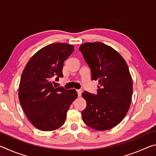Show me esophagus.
Instances as JSON below:
<instances>
[{
  "mask_svg": "<svg viewBox=\"0 0 156 156\" xmlns=\"http://www.w3.org/2000/svg\"><path fill=\"white\" fill-rule=\"evenodd\" d=\"M76 91H77V93H78V96L80 97L81 96L82 93H83V91H82L81 89H78V90H76Z\"/></svg>",
  "mask_w": 156,
  "mask_h": 156,
  "instance_id": "34e87169",
  "label": "esophagus"
}]
</instances>
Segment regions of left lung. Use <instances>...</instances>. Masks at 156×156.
Wrapping results in <instances>:
<instances>
[{
  "instance_id": "1",
  "label": "left lung",
  "mask_w": 156,
  "mask_h": 156,
  "mask_svg": "<svg viewBox=\"0 0 156 156\" xmlns=\"http://www.w3.org/2000/svg\"><path fill=\"white\" fill-rule=\"evenodd\" d=\"M79 50L90 68L91 80L98 81L97 94H83L87 102L83 120L96 130H108L123 120L130 107L133 84L129 67L115 49L100 42L84 43Z\"/></svg>"
}]
</instances>
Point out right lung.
I'll use <instances>...</instances> for the list:
<instances>
[{
    "label": "right lung",
    "mask_w": 156,
    "mask_h": 156,
    "mask_svg": "<svg viewBox=\"0 0 156 156\" xmlns=\"http://www.w3.org/2000/svg\"><path fill=\"white\" fill-rule=\"evenodd\" d=\"M74 51L66 43H52L37 51L23 70L19 101L28 120L39 130L57 129L65 123L67 112L78 96L75 89L55 88L51 80L62 78L64 61Z\"/></svg>",
    "instance_id": "right-lung-1"
}]
</instances>
